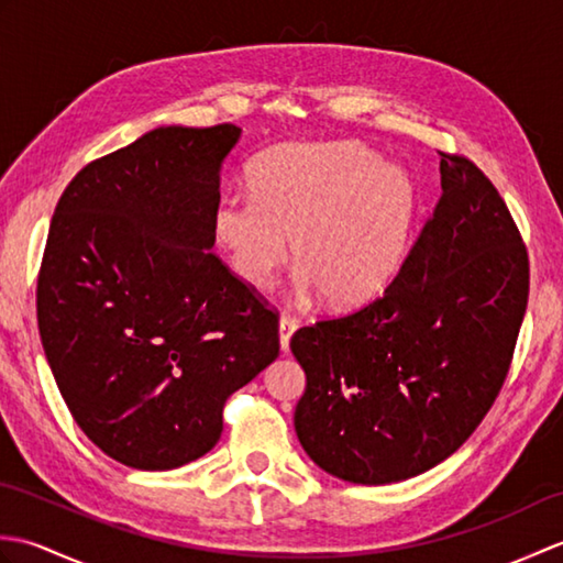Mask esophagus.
<instances>
[{"instance_id":"esophagus-1","label":"esophagus","mask_w":563,"mask_h":563,"mask_svg":"<svg viewBox=\"0 0 563 563\" xmlns=\"http://www.w3.org/2000/svg\"><path fill=\"white\" fill-rule=\"evenodd\" d=\"M295 331H297V319L283 314L280 321H278V339H280V351L283 353L290 351V339H292Z\"/></svg>"}]
</instances>
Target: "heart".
Wrapping results in <instances>:
<instances>
[{
  "instance_id": "obj_1",
  "label": "heart",
  "mask_w": 563,
  "mask_h": 563,
  "mask_svg": "<svg viewBox=\"0 0 563 563\" xmlns=\"http://www.w3.org/2000/svg\"><path fill=\"white\" fill-rule=\"evenodd\" d=\"M251 194L224 196L214 236L236 278L266 288L288 258L297 288L361 305L397 273L416 220V186L357 142L275 147L251 164Z\"/></svg>"
}]
</instances>
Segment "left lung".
I'll return each instance as SVG.
<instances>
[{"label":"left lung","mask_w":563,"mask_h":563,"mask_svg":"<svg viewBox=\"0 0 563 563\" xmlns=\"http://www.w3.org/2000/svg\"><path fill=\"white\" fill-rule=\"evenodd\" d=\"M438 206L385 295L317 321L290 351L307 387L295 433L365 486L433 470L496 401L528 307V251L494 184L442 154Z\"/></svg>","instance_id":"1"}]
</instances>
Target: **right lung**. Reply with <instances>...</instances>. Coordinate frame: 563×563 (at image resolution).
Listing matches in <instances>:
<instances>
[{
	"label": "right lung",
	"mask_w": 563,
	"mask_h": 563,
	"mask_svg": "<svg viewBox=\"0 0 563 563\" xmlns=\"http://www.w3.org/2000/svg\"><path fill=\"white\" fill-rule=\"evenodd\" d=\"M242 130L164 125L84 166L59 198L38 331L93 445L164 472L210 452L230 394L278 357V317L212 254Z\"/></svg>",
	"instance_id": "1"
}]
</instances>
